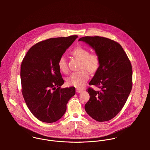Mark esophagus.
I'll return each instance as SVG.
<instances>
[{"instance_id":"1","label":"esophagus","mask_w":150,"mask_h":150,"mask_svg":"<svg viewBox=\"0 0 150 150\" xmlns=\"http://www.w3.org/2000/svg\"><path fill=\"white\" fill-rule=\"evenodd\" d=\"M82 91H82L81 89H76L77 93H81Z\"/></svg>"}]
</instances>
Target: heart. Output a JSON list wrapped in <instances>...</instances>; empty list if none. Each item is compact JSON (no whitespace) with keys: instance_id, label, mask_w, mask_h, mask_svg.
Segmentation results:
<instances>
[{"instance_id":"b5f03b06","label":"heart","mask_w":150,"mask_h":150,"mask_svg":"<svg viewBox=\"0 0 150 150\" xmlns=\"http://www.w3.org/2000/svg\"><path fill=\"white\" fill-rule=\"evenodd\" d=\"M71 54L76 58L81 61L80 69H83L79 71L71 73L67 79L66 83L69 86H73L76 88H82L86 84L89 79L88 73H95L100 66V59L95 53H89L88 49L83 47H77L74 48ZM58 67L59 70L66 73L68 70L67 63L64 56H61L58 61Z\"/></svg>"}]
</instances>
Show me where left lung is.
<instances>
[{
    "mask_svg": "<svg viewBox=\"0 0 150 150\" xmlns=\"http://www.w3.org/2000/svg\"><path fill=\"white\" fill-rule=\"evenodd\" d=\"M91 47L100 59V66L87 89L90 98L85 105L87 114L99 122L115 117L125 105L132 88V68L119 43L106 38L86 36L79 39Z\"/></svg>",
    "mask_w": 150,
    "mask_h": 150,
    "instance_id": "left-lung-1",
    "label": "left lung"
}]
</instances>
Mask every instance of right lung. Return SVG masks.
<instances>
[{
	"label": "right lung",
	"mask_w": 150,
	"mask_h": 150,
	"mask_svg": "<svg viewBox=\"0 0 150 150\" xmlns=\"http://www.w3.org/2000/svg\"><path fill=\"white\" fill-rule=\"evenodd\" d=\"M78 38H51L32 46L21 66L22 93L25 103L39 120L47 123L62 117L75 88H61L64 83L58 67L59 58Z\"/></svg>",
	"instance_id": "add662e5"
}]
</instances>
